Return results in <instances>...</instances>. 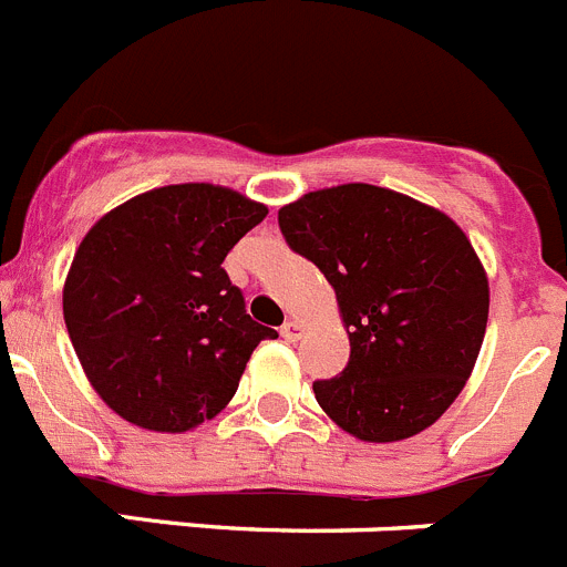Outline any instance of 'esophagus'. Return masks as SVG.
<instances>
[{
	"mask_svg": "<svg viewBox=\"0 0 567 567\" xmlns=\"http://www.w3.org/2000/svg\"><path fill=\"white\" fill-rule=\"evenodd\" d=\"M300 332H303V329H300V323H295V320H287V323L280 327V338L289 340V343H292V340H298Z\"/></svg>",
	"mask_w": 567,
	"mask_h": 567,
	"instance_id": "1",
	"label": "esophagus"
}]
</instances>
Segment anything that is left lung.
<instances>
[{
	"label": "left lung",
	"mask_w": 567,
	"mask_h": 567,
	"mask_svg": "<svg viewBox=\"0 0 567 567\" xmlns=\"http://www.w3.org/2000/svg\"><path fill=\"white\" fill-rule=\"evenodd\" d=\"M289 249L334 287L349 363L315 380L320 409L365 443L420 434L463 392L488 323V278L440 209L372 184L280 207Z\"/></svg>",
	"instance_id": "obj_1"
}]
</instances>
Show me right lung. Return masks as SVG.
I'll list each match as a JSON object with an SVG mask.
<instances>
[{
	"mask_svg": "<svg viewBox=\"0 0 567 567\" xmlns=\"http://www.w3.org/2000/svg\"><path fill=\"white\" fill-rule=\"evenodd\" d=\"M269 209L213 184H169L107 213L64 280V323L99 398L150 432H189L233 400L255 346L224 258Z\"/></svg>",
	"mask_w": 567,
	"mask_h": 567,
	"instance_id": "1",
	"label": "right lung"
}]
</instances>
